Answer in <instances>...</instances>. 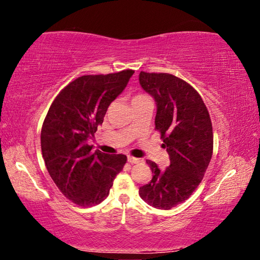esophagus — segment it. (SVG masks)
Here are the masks:
<instances>
[{"label":"esophagus","mask_w":260,"mask_h":260,"mask_svg":"<svg viewBox=\"0 0 260 260\" xmlns=\"http://www.w3.org/2000/svg\"><path fill=\"white\" fill-rule=\"evenodd\" d=\"M141 161H142V159H141V158L128 156V162H131V164H139V162H141Z\"/></svg>","instance_id":"obj_1"}]
</instances>
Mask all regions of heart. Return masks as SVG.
<instances>
[{
	"instance_id": "heart-1",
	"label": "heart",
	"mask_w": 260,
	"mask_h": 260,
	"mask_svg": "<svg viewBox=\"0 0 260 260\" xmlns=\"http://www.w3.org/2000/svg\"><path fill=\"white\" fill-rule=\"evenodd\" d=\"M148 96H146V95H143V94H136L134 98H133V101H135V100H142V99H147Z\"/></svg>"
}]
</instances>
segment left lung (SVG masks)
<instances>
[{"instance_id": "8db88e82", "label": "left lung", "mask_w": 260, "mask_h": 260, "mask_svg": "<svg viewBox=\"0 0 260 260\" xmlns=\"http://www.w3.org/2000/svg\"><path fill=\"white\" fill-rule=\"evenodd\" d=\"M139 80L156 101L155 129L170 155L165 170L147 160L152 179L139 193L153 208L170 210L188 200L204 177L213 152L212 122L201 95L182 79L141 71Z\"/></svg>"}]
</instances>
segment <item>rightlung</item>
<instances>
[{
    "instance_id": "obj_1",
    "label": "right lung",
    "mask_w": 260,
    "mask_h": 260,
    "mask_svg": "<svg viewBox=\"0 0 260 260\" xmlns=\"http://www.w3.org/2000/svg\"><path fill=\"white\" fill-rule=\"evenodd\" d=\"M133 70L77 78L51 103L41 129L46 167L60 192L79 206L107 199L125 155L93 151L88 139L102 125L110 103L125 89Z\"/></svg>"
}]
</instances>
